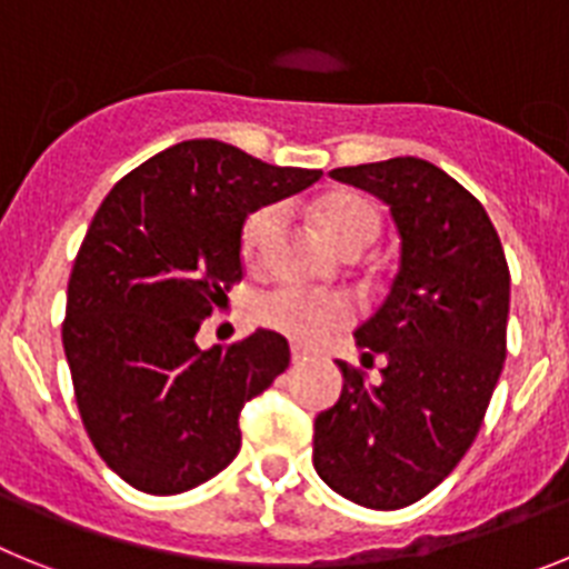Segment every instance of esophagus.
Instances as JSON below:
<instances>
[{"label": "esophagus", "mask_w": 569, "mask_h": 569, "mask_svg": "<svg viewBox=\"0 0 569 569\" xmlns=\"http://www.w3.org/2000/svg\"><path fill=\"white\" fill-rule=\"evenodd\" d=\"M309 349H303V346H291V360H295V363H303V360H309Z\"/></svg>", "instance_id": "34e87169"}]
</instances>
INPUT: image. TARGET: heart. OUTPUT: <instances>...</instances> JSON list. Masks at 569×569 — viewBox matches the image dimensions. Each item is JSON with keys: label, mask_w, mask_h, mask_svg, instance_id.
<instances>
[{"label": "heart", "mask_w": 569, "mask_h": 569, "mask_svg": "<svg viewBox=\"0 0 569 569\" xmlns=\"http://www.w3.org/2000/svg\"><path fill=\"white\" fill-rule=\"evenodd\" d=\"M278 220V209H257L249 214L243 226V251L254 254L263 240L269 237L271 226ZM315 220H318L320 231L332 240L338 249H346L352 243H372L378 237L380 217L375 211L372 202L367 197L352 194V191H335V194L323 197L315 206ZM355 306L352 300L335 291H309L295 289V286H283L260 298L257 303V318L274 332L286 335V338L298 340V343H318L329 332L346 326L352 320Z\"/></svg>", "instance_id": "obj_1"}]
</instances>
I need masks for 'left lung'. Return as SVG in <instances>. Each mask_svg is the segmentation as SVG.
I'll return each mask as SVG.
<instances>
[{"label": "left lung", "instance_id": "obj_1", "mask_svg": "<svg viewBox=\"0 0 569 569\" xmlns=\"http://www.w3.org/2000/svg\"><path fill=\"white\" fill-rule=\"evenodd\" d=\"M389 206L401 260L355 340L363 367L338 360L343 392L315 418L312 461L338 496L369 510L421 501L476 441L507 358L510 269L481 202L447 171L392 157L329 171Z\"/></svg>", "mask_w": 569, "mask_h": 569}]
</instances>
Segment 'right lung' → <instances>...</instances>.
I'll list each match as a JSON object with an SVG mask.
<instances>
[{
    "label": "right lung",
    "mask_w": 569,
    "mask_h": 569,
    "mask_svg": "<svg viewBox=\"0 0 569 569\" xmlns=\"http://www.w3.org/2000/svg\"><path fill=\"white\" fill-rule=\"evenodd\" d=\"M320 177L186 140L122 177L93 214L62 346L88 438L134 490H194L240 452V409L286 372L289 343L257 329L200 349L197 332L243 280L246 217Z\"/></svg>",
    "instance_id": "1"
}]
</instances>
